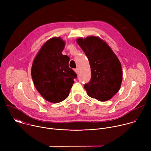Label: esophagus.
I'll list each match as a JSON object with an SVG mask.
<instances>
[{
  "label": "esophagus",
  "instance_id": "1",
  "mask_svg": "<svg viewBox=\"0 0 151 151\" xmlns=\"http://www.w3.org/2000/svg\"><path fill=\"white\" fill-rule=\"evenodd\" d=\"M74 70H75V72L76 73H78V68L75 69H74Z\"/></svg>",
  "mask_w": 151,
  "mask_h": 151
}]
</instances>
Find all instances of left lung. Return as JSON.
<instances>
[{
  "label": "left lung",
  "instance_id": "1",
  "mask_svg": "<svg viewBox=\"0 0 151 151\" xmlns=\"http://www.w3.org/2000/svg\"><path fill=\"white\" fill-rule=\"evenodd\" d=\"M76 42L88 57L91 78L83 87L88 95L100 101L110 100L120 89L121 64L107 43L99 37L78 38Z\"/></svg>",
  "mask_w": 151,
  "mask_h": 151
}]
</instances>
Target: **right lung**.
Instances as JSON below:
<instances>
[{"instance_id":"1","label":"right lung","mask_w":151,"mask_h":151,"mask_svg":"<svg viewBox=\"0 0 151 151\" xmlns=\"http://www.w3.org/2000/svg\"><path fill=\"white\" fill-rule=\"evenodd\" d=\"M65 46L60 37L47 41L35 57L32 66V77L37 91L46 100L58 103L65 100L76 78L69 66L70 58L62 54Z\"/></svg>"}]
</instances>
